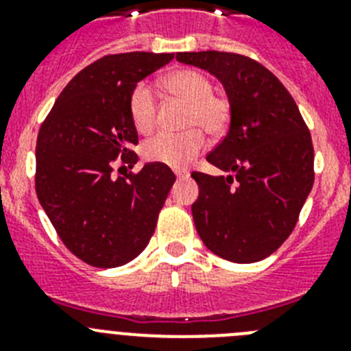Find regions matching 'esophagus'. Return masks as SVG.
Here are the masks:
<instances>
[{
	"instance_id": "obj_1",
	"label": "esophagus",
	"mask_w": 351,
	"mask_h": 351,
	"mask_svg": "<svg viewBox=\"0 0 351 351\" xmlns=\"http://www.w3.org/2000/svg\"><path fill=\"white\" fill-rule=\"evenodd\" d=\"M176 178H178V179H188V178H190V172H188V170H176Z\"/></svg>"
}]
</instances>
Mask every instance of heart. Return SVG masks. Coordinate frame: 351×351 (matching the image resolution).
<instances>
[{
  "label": "heart",
  "mask_w": 351,
  "mask_h": 351,
  "mask_svg": "<svg viewBox=\"0 0 351 351\" xmlns=\"http://www.w3.org/2000/svg\"><path fill=\"white\" fill-rule=\"evenodd\" d=\"M170 93L181 96L190 104L184 126L197 129L181 133L161 132L142 145V154L147 161L161 163L173 169L186 167L204 149V132L218 137L223 135L230 121V104L221 96L213 95V82L197 70H179L165 79ZM130 117L138 133H149L156 125V96L147 82H138L130 95Z\"/></svg>",
  "instance_id": "heart-1"
}]
</instances>
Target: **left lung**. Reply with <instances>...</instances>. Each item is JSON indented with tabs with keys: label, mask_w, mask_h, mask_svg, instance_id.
Wrapping results in <instances>:
<instances>
[{
	"label": "left lung",
	"mask_w": 351,
	"mask_h": 351,
	"mask_svg": "<svg viewBox=\"0 0 351 351\" xmlns=\"http://www.w3.org/2000/svg\"><path fill=\"white\" fill-rule=\"evenodd\" d=\"M225 88L230 126L207 161L228 176L193 172L195 226L214 255L235 263L267 258L287 241L313 188L311 133L280 79L234 52H179ZM232 176H230V172Z\"/></svg>",
	"instance_id": "left-lung-1"
}]
</instances>
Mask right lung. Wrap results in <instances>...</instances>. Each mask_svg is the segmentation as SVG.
<instances>
[{"mask_svg": "<svg viewBox=\"0 0 351 351\" xmlns=\"http://www.w3.org/2000/svg\"><path fill=\"white\" fill-rule=\"evenodd\" d=\"M173 54H110L79 71L58 96L36 141V195L64 246L93 267L132 262L147 246L176 176L145 163L114 178V163L133 167L137 130L132 89Z\"/></svg>", "mask_w": 351, "mask_h": 351, "instance_id": "1", "label": "right lung"}]
</instances>
